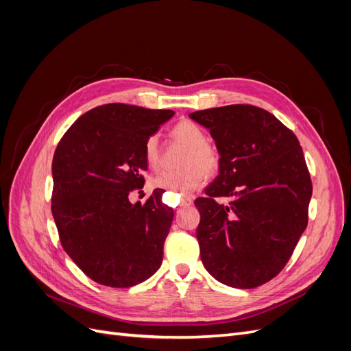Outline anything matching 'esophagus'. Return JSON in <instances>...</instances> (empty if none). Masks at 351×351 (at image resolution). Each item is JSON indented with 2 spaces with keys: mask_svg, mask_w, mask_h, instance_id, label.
<instances>
[{
  "mask_svg": "<svg viewBox=\"0 0 351 351\" xmlns=\"http://www.w3.org/2000/svg\"><path fill=\"white\" fill-rule=\"evenodd\" d=\"M192 204H193L192 197H182V200H180V208H184V206H189Z\"/></svg>",
  "mask_w": 351,
  "mask_h": 351,
  "instance_id": "obj_1",
  "label": "esophagus"
}]
</instances>
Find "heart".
Instances as JSON below:
<instances>
[{
    "instance_id": "b5f03b06",
    "label": "heart",
    "mask_w": 351,
    "mask_h": 351,
    "mask_svg": "<svg viewBox=\"0 0 351 351\" xmlns=\"http://www.w3.org/2000/svg\"><path fill=\"white\" fill-rule=\"evenodd\" d=\"M173 134L177 141L189 146V152L183 161L186 167L176 169V171L161 173L154 178V186L169 190L176 195H189L204 183L205 173L209 176L217 173L219 158L214 147H210L206 143L208 136L199 124L193 121H182L174 127ZM143 155L146 164L152 169H158L161 165L156 134H152L146 139Z\"/></svg>"
}]
</instances>
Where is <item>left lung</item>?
Masks as SVG:
<instances>
[{
	"mask_svg": "<svg viewBox=\"0 0 351 351\" xmlns=\"http://www.w3.org/2000/svg\"><path fill=\"white\" fill-rule=\"evenodd\" d=\"M189 117L209 130L219 154L217 178L195 200L202 263L222 284L254 289L280 274L307 226L312 182L302 146L277 117L253 105Z\"/></svg>",
	"mask_w": 351,
	"mask_h": 351,
	"instance_id": "1",
	"label": "left lung"
}]
</instances>
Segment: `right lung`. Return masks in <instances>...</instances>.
Listing matches in <instances>:
<instances>
[{
  "instance_id": "1",
  "label": "right lung",
  "mask_w": 351,
  "mask_h": 351,
  "mask_svg": "<svg viewBox=\"0 0 351 351\" xmlns=\"http://www.w3.org/2000/svg\"><path fill=\"white\" fill-rule=\"evenodd\" d=\"M171 110L107 104L83 114L52 159V215L70 259L93 281L127 289L159 269L174 217L162 189L132 204L147 169L143 146Z\"/></svg>"
}]
</instances>
